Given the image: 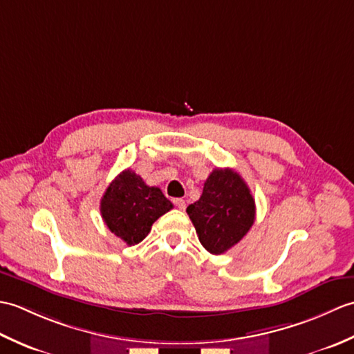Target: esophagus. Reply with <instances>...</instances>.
<instances>
[{
	"label": "esophagus",
	"mask_w": 354,
	"mask_h": 354,
	"mask_svg": "<svg viewBox=\"0 0 354 354\" xmlns=\"http://www.w3.org/2000/svg\"><path fill=\"white\" fill-rule=\"evenodd\" d=\"M173 204H175L176 208H179V209H185V201L184 199H175V201H173Z\"/></svg>",
	"instance_id": "34e87169"
}]
</instances>
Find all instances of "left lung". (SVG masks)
Returning <instances> with one entry per match:
<instances>
[{
	"instance_id": "obj_1",
	"label": "left lung",
	"mask_w": 354,
	"mask_h": 354,
	"mask_svg": "<svg viewBox=\"0 0 354 354\" xmlns=\"http://www.w3.org/2000/svg\"><path fill=\"white\" fill-rule=\"evenodd\" d=\"M199 242L212 254H223L242 240L255 221L250 187L232 169H214L202 196L187 207Z\"/></svg>"
}]
</instances>
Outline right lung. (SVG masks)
I'll return each instance as SVG.
<instances>
[{
  "label": "right lung",
  "mask_w": 354,
  "mask_h": 354,
  "mask_svg": "<svg viewBox=\"0 0 354 354\" xmlns=\"http://www.w3.org/2000/svg\"><path fill=\"white\" fill-rule=\"evenodd\" d=\"M171 207L158 187L146 185L131 169L120 173L100 201V213L106 227L129 246L140 243L158 217L170 212Z\"/></svg>",
  "instance_id": "1"
}]
</instances>
